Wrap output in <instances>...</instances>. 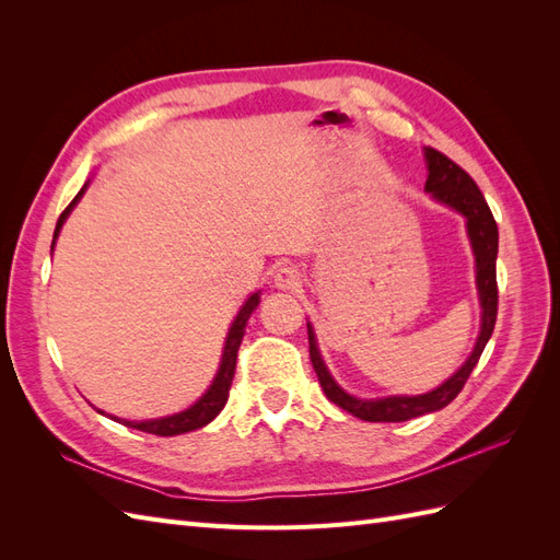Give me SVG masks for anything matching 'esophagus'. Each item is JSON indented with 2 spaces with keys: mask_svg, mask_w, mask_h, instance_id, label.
Wrapping results in <instances>:
<instances>
[{
  "mask_svg": "<svg viewBox=\"0 0 560 560\" xmlns=\"http://www.w3.org/2000/svg\"><path fill=\"white\" fill-rule=\"evenodd\" d=\"M273 284L278 287V290H284V292H294L301 287V273L299 268L294 266H282L276 270L273 276Z\"/></svg>",
  "mask_w": 560,
  "mask_h": 560,
  "instance_id": "34e87169",
  "label": "esophagus"
}]
</instances>
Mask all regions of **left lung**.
I'll list each match as a JSON object with an SVG mask.
<instances>
[{
  "label": "left lung",
  "instance_id": "1",
  "mask_svg": "<svg viewBox=\"0 0 560 560\" xmlns=\"http://www.w3.org/2000/svg\"><path fill=\"white\" fill-rule=\"evenodd\" d=\"M428 163V182L425 191L442 206L460 212L465 217L467 238L474 252V270H477V292H479V306H481V331L474 346L471 354L465 360V364L455 371L451 378H446L442 385L430 389L425 395H389L378 399H360L348 395L346 389L334 381L329 369L322 360L315 329L308 322V346H311V362L315 374L319 378L322 389L329 401L341 406L343 411L352 413L354 418L366 422H401L411 420L425 413H434L439 409L448 406L457 393L465 387L471 369L477 366L481 352L488 343L490 334L495 329L498 319V280H495V261H498V224L490 212L483 194L474 179L463 171L460 165L453 163L442 151L432 147L422 149Z\"/></svg>",
  "mask_w": 560,
  "mask_h": 560
}]
</instances>
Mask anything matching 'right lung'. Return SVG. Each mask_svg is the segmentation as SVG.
<instances>
[{
    "label": "right lung",
    "instance_id": "right-lung-1",
    "mask_svg": "<svg viewBox=\"0 0 560 560\" xmlns=\"http://www.w3.org/2000/svg\"><path fill=\"white\" fill-rule=\"evenodd\" d=\"M89 184H91V179L83 184V189L74 196V200L60 214L58 224H56L54 245H50V252H54V247H56V241H58L62 224L67 222V217H70V212L74 210V206L81 200V196L86 194ZM259 294L261 292H254L243 303V308L238 311V315H235L233 325L229 329V336H226L224 354H222V362H219L217 376H214L212 385L206 389V395H202L196 404H191L189 409H184V411L173 413V416H165V418H154V420H124V418H116V416H109V418H114L116 422H121V425H126V428H135V430H140V432L159 434V436H175V434H184V432H194L198 428H206L208 422H212L219 416V411H222L224 406H226L231 381H233V374H235V360H238V348H241L243 336H245V325H247L249 315L257 311V306H259V301H261ZM97 413H105V411L97 409Z\"/></svg>",
    "mask_w": 560,
    "mask_h": 560
}]
</instances>
